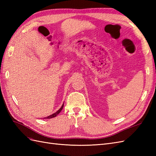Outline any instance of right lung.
<instances>
[{"label": "right lung", "mask_w": 156, "mask_h": 156, "mask_svg": "<svg viewBox=\"0 0 156 156\" xmlns=\"http://www.w3.org/2000/svg\"><path fill=\"white\" fill-rule=\"evenodd\" d=\"M63 107H64V103L62 104V107H61L59 109H58V111H56V112H55V113H53V114H52L51 115H50V116H47V117H45L44 119H52V118H54V117H55V116H57V115H58L59 113L60 112V111L62 110V108H63Z\"/></svg>", "instance_id": "add662e5"}]
</instances>
